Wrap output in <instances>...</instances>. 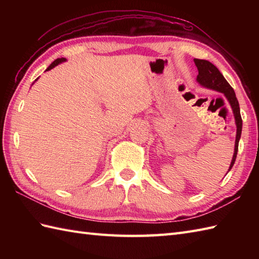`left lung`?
I'll return each instance as SVG.
<instances>
[{
    "mask_svg": "<svg viewBox=\"0 0 259 259\" xmlns=\"http://www.w3.org/2000/svg\"><path fill=\"white\" fill-rule=\"evenodd\" d=\"M194 62L198 69V75H197V82L201 87L207 88V89L214 90L217 92H221L227 99L229 102L230 107H232L234 118H235V123L237 131H236V140H235V149H234V155L232 162H230V166L228 171L233 168L236 157H237L238 152V144L240 140L241 136V129H243V120H241L240 115V109H239V103L237 98H236L235 91L230 84L227 82V80L224 78V75L221 73L214 65L207 61V60H200V59H194Z\"/></svg>",
    "mask_w": 259,
    "mask_h": 259,
    "instance_id": "left-lung-1",
    "label": "left lung"
}]
</instances>
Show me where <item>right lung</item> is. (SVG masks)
Instances as JSON below:
<instances>
[{
	"mask_svg": "<svg viewBox=\"0 0 259 259\" xmlns=\"http://www.w3.org/2000/svg\"><path fill=\"white\" fill-rule=\"evenodd\" d=\"M65 61H67V59H65V58H61V59H57L56 60V61H53L50 65H49V68L46 70V71H49V70H51V69H53L54 67H57V65L58 64H60V63H62V62H65ZM37 80V79H36ZM35 80V81H36Z\"/></svg>",
	"mask_w": 259,
	"mask_h": 259,
	"instance_id": "obj_1",
	"label": "right lung"
}]
</instances>
